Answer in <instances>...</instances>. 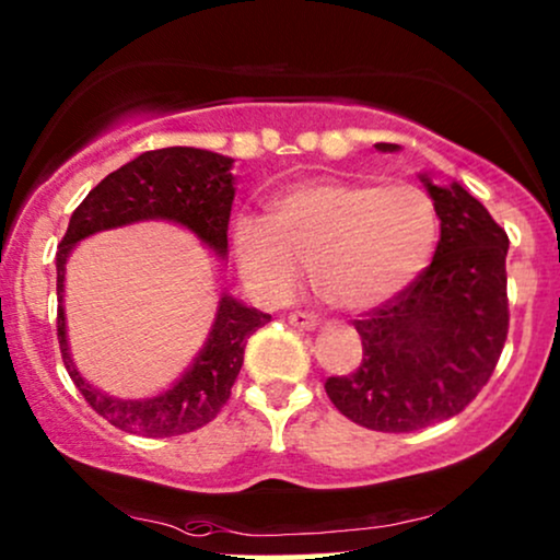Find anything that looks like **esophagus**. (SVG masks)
<instances>
[{
  "instance_id": "esophagus-1",
  "label": "esophagus",
  "mask_w": 560,
  "mask_h": 560,
  "mask_svg": "<svg viewBox=\"0 0 560 560\" xmlns=\"http://www.w3.org/2000/svg\"><path fill=\"white\" fill-rule=\"evenodd\" d=\"M288 322L299 329H316V324H319V319H316L312 312H293L288 316Z\"/></svg>"
}]
</instances>
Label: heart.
Instances as JSON below:
<instances>
[{
  "instance_id": "b5f03b06",
  "label": "heart",
  "mask_w": 560,
  "mask_h": 560,
  "mask_svg": "<svg viewBox=\"0 0 560 560\" xmlns=\"http://www.w3.org/2000/svg\"><path fill=\"white\" fill-rule=\"evenodd\" d=\"M244 280L267 299L295 293L308 267L342 308H369L405 291L439 241L433 199L416 184L308 178L272 199V215L236 220Z\"/></svg>"
}]
</instances>
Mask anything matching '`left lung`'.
Returning a JSON list of instances; mask_svg holds the SVG:
<instances>
[{"label": "left lung", "mask_w": 560, "mask_h": 560, "mask_svg": "<svg viewBox=\"0 0 560 560\" xmlns=\"http://www.w3.org/2000/svg\"><path fill=\"white\" fill-rule=\"evenodd\" d=\"M423 182L441 220L433 261L353 322L361 363L324 384L337 410L371 431L410 433L459 416L488 384L509 335L506 231L459 184Z\"/></svg>", "instance_id": "obj_1"}]
</instances>
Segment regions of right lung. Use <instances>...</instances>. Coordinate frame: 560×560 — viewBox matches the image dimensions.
Instances as JSON below:
<instances>
[{
	"instance_id": "obj_1",
	"label": "right lung",
	"mask_w": 560,
	"mask_h": 560,
	"mask_svg": "<svg viewBox=\"0 0 560 560\" xmlns=\"http://www.w3.org/2000/svg\"><path fill=\"white\" fill-rule=\"evenodd\" d=\"M231 165V158L210 153V150H150L90 189V195L69 218L67 233L57 248V337L61 361L85 402L119 431L144 439H168L210 423L231 397V386L244 363L248 337L265 327L272 316L223 295L207 345L182 376V382L150 399H114L90 386L67 353L61 293H65L69 252L78 241L98 231L161 218L195 231L207 246L215 248L223 257L228 252V220H231L233 197H236Z\"/></svg>"
}]
</instances>
